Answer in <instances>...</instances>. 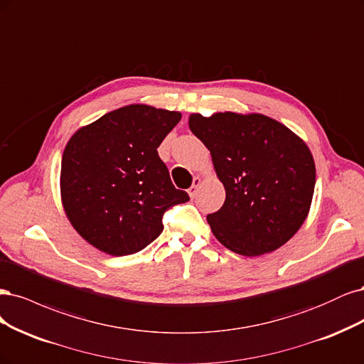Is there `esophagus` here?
Wrapping results in <instances>:
<instances>
[{
    "mask_svg": "<svg viewBox=\"0 0 364 364\" xmlns=\"http://www.w3.org/2000/svg\"><path fill=\"white\" fill-rule=\"evenodd\" d=\"M199 186H201V178H199V177H195L193 178V184L191 186V189L189 191H187V192H189V195H191V198H193L196 193H198V189H199Z\"/></svg>",
    "mask_w": 364,
    "mask_h": 364,
    "instance_id": "34e87169",
    "label": "esophagus"
}]
</instances>
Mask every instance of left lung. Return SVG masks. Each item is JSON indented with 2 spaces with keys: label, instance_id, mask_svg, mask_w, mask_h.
I'll return each mask as SVG.
<instances>
[{
  "label": "left lung",
  "instance_id": "8db88e82",
  "mask_svg": "<svg viewBox=\"0 0 364 364\" xmlns=\"http://www.w3.org/2000/svg\"><path fill=\"white\" fill-rule=\"evenodd\" d=\"M189 127L208 148L225 187L224 205L207 216L215 237L232 252L257 257L295 236L316 183L306 142L260 113H192Z\"/></svg>",
  "mask_w": 364,
  "mask_h": 364
}]
</instances>
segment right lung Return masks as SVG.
<instances>
[{"label": "right lung", "mask_w": 364, "mask_h": 364, "mask_svg": "<svg viewBox=\"0 0 364 364\" xmlns=\"http://www.w3.org/2000/svg\"><path fill=\"white\" fill-rule=\"evenodd\" d=\"M180 112L130 104L77 130L65 146L60 195L75 231L114 257L156 240L168 208L187 203L175 189L157 148Z\"/></svg>", "instance_id": "obj_1"}]
</instances>
